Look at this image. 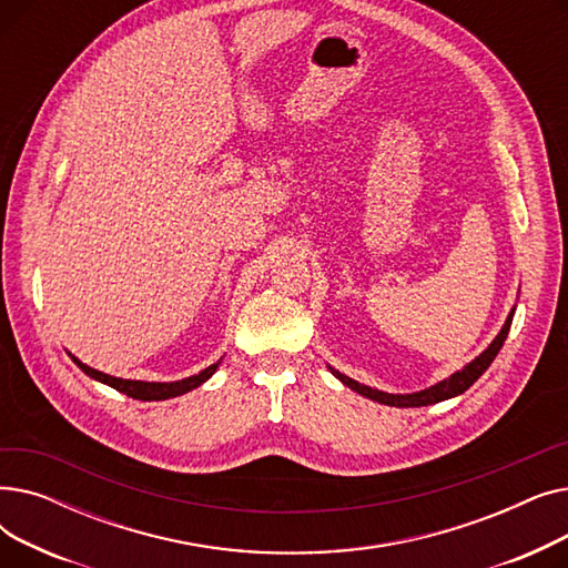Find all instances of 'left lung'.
<instances>
[{"mask_svg":"<svg viewBox=\"0 0 568 568\" xmlns=\"http://www.w3.org/2000/svg\"><path fill=\"white\" fill-rule=\"evenodd\" d=\"M514 313H516V306L511 308L509 317H506V322H504V326L499 329V334L495 336V341H493L479 356H476L474 362H469L463 371H456L454 375H449L446 379H442V382L428 386V389H424V392H414V394H386V392L371 389V386H366V384H362V382H356V379L343 375L341 371H336V368H332V366H329V371H332V375H336L345 386H349L352 392L362 394V396H366V398H371V400H377V403H382V405H392V407H424V405H435V403H442V400H449V398H454V396L465 394V392L469 389V386L488 371V366L493 364L497 352L501 349L506 336H509Z\"/></svg>","mask_w":568,"mask_h":568,"instance_id":"1","label":"left lung"}]
</instances>
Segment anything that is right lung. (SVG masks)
I'll return each mask as SVG.
<instances>
[{
  "label": "right lung",
  "instance_id": "1",
  "mask_svg": "<svg viewBox=\"0 0 568 568\" xmlns=\"http://www.w3.org/2000/svg\"><path fill=\"white\" fill-rule=\"evenodd\" d=\"M71 359L78 364V368L82 373H87L92 379L97 382H103L108 386H112V389L122 392L135 400H168V398H176L182 394H189L193 389H197L200 384H204L209 377H212L216 373V368L221 366L223 359H219L216 364H212L209 368L200 371L197 375H191V377H184V379H176V382H142V379H122V377H112V375H105L97 368H89L87 364H82L78 356L69 354Z\"/></svg>",
  "mask_w": 568,
  "mask_h": 568
}]
</instances>
